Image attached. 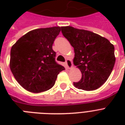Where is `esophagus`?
<instances>
[{
    "mask_svg": "<svg viewBox=\"0 0 125 125\" xmlns=\"http://www.w3.org/2000/svg\"><path fill=\"white\" fill-rule=\"evenodd\" d=\"M65 64L67 65V67L69 69H71L73 67V62L70 59H67L66 61H65Z\"/></svg>",
    "mask_w": 125,
    "mask_h": 125,
    "instance_id": "esophagus-1",
    "label": "esophagus"
}]
</instances>
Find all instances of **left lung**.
<instances>
[{
    "label": "left lung",
    "mask_w": 125,
    "mask_h": 125,
    "mask_svg": "<svg viewBox=\"0 0 125 125\" xmlns=\"http://www.w3.org/2000/svg\"><path fill=\"white\" fill-rule=\"evenodd\" d=\"M63 36L74 48V64L82 73L80 81L73 82L78 89L95 90L110 75L115 62L114 46L105 38L88 30L72 26L61 27Z\"/></svg>",
    "instance_id": "obj_1"
}]
</instances>
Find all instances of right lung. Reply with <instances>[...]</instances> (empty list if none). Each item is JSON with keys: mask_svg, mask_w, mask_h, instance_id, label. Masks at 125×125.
<instances>
[{"mask_svg": "<svg viewBox=\"0 0 125 125\" xmlns=\"http://www.w3.org/2000/svg\"><path fill=\"white\" fill-rule=\"evenodd\" d=\"M61 31L59 26L38 28L22 36L13 45L10 66L15 78L23 88L40 93L54 86L64 67L55 60L52 45Z\"/></svg>", "mask_w": 125, "mask_h": 125, "instance_id": "add662e5", "label": "right lung"}]
</instances>
